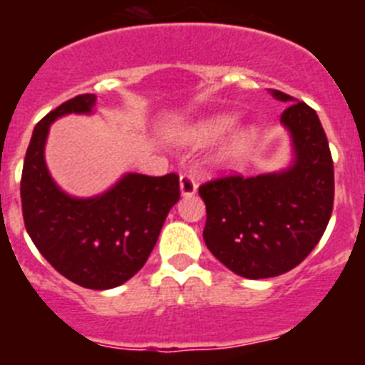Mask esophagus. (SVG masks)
<instances>
[{"mask_svg":"<svg viewBox=\"0 0 365 365\" xmlns=\"http://www.w3.org/2000/svg\"><path fill=\"white\" fill-rule=\"evenodd\" d=\"M195 192H197V180H195V177L188 175V173H182L180 175V193L185 197H190Z\"/></svg>","mask_w":365,"mask_h":365,"instance_id":"1","label":"esophagus"}]
</instances>
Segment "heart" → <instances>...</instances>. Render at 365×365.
<instances>
[{
	"mask_svg": "<svg viewBox=\"0 0 365 365\" xmlns=\"http://www.w3.org/2000/svg\"><path fill=\"white\" fill-rule=\"evenodd\" d=\"M234 124L235 115L219 113V115H212V117L201 118V120L186 125L180 131H177L175 137L182 144L206 146V144H212L219 137H222ZM254 143H256V130L254 128H241V130L234 131L219 150V160L221 163H235V160L243 159L245 155L252 150Z\"/></svg>",
	"mask_w": 365,
	"mask_h": 365,
	"instance_id": "heart-1",
	"label": "heart"
}]
</instances>
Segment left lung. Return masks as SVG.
<instances>
[{
    "mask_svg": "<svg viewBox=\"0 0 365 365\" xmlns=\"http://www.w3.org/2000/svg\"><path fill=\"white\" fill-rule=\"evenodd\" d=\"M269 93L287 104L279 120L291 133L294 163L283 172L227 175L199 186L206 247L250 279L299 265L322 240L334 201L333 157L316 111L278 89Z\"/></svg>",
    "mask_w": 365,
    "mask_h": 365,
    "instance_id": "left-lung-1",
    "label": "left lung"
}]
</instances>
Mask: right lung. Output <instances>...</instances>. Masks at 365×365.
Instances as JSON below:
<instances>
[{
  "mask_svg": "<svg viewBox=\"0 0 365 365\" xmlns=\"http://www.w3.org/2000/svg\"><path fill=\"white\" fill-rule=\"evenodd\" d=\"M95 102V95L74 96L38 122L19 192L25 228L41 256L76 285L106 291L143 269L180 190L175 173H128L91 199L71 197L58 188L43 157L51 124L69 113H91Z\"/></svg>",
  "mask_w": 365,
  "mask_h": 365,
  "instance_id": "obj_1",
  "label": "right lung"
}]
</instances>
